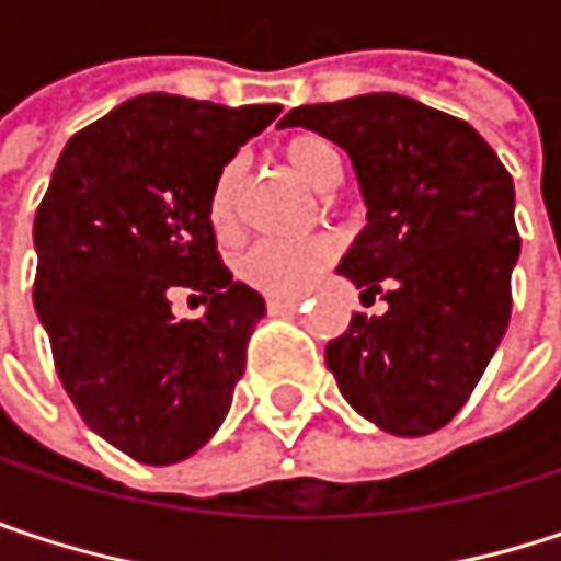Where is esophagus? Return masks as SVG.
<instances>
[{
  "label": "esophagus",
  "mask_w": 561,
  "mask_h": 561,
  "mask_svg": "<svg viewBox=\"0 0 561 561\" xmlns=\"http://www.w3.org/2000/svg\"><path fill=\"white\" fill-rule=\"evenodd\" d=\"M270 314H291L301 308V298H266Z\"/></svg>",
  "instance_id": "34e87169"
}]
</instances>
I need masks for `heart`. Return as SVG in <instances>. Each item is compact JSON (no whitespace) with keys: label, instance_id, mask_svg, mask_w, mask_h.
Returning a JSON list of instances; mask_svg holds the SVG:
<instances>
[{"label":"heart","instance_id":"b5f03b06","mask_svg":"<svg viewBox=\"0 0 561 561\" xmlns=\"http://www.w3.org/2000/svg\"><path fill=\"white\" fill-rule=\"evenodd\" d=\"M282 162L295 171L305 184L314 191H324L337 181L341 159L337 149L314 133H295L282 142ZM240 194H243V159L224 162L214 184H210V220L220 233H230L240 217ZM337 247L328 237H308V240H260L240 256V279L253 288L279 298L305 295L318 276L334 263Z\"/></svg>","mask_w":561,"mask_h":561}]
</instances>
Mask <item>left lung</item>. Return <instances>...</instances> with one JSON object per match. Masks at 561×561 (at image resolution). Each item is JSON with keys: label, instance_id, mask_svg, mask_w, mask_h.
<instances>
[{"label": "left lung", "instance_id": "left-lung-1", "mask_svg": "<svg viewBox=\"0 0 561 561\" xmlns=\"http://www.w3.org/2000/svg\"><path fill=\"white\" fill-rule=\"evenodd\" d=\"M279 126L337 142L367 201V227L337 273L360 298L383 295L387 311H357L328 341L337 390L392 435L448 425L510 324V171L474 126L399 93L295 106Z\"/></svg>", "mask_w": 561, "mask_h": 561}]
</instances>
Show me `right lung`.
Here are the masks:
<instances>
[{
  "label": "right lung",
  "instance_id": "1",
  "mask_svg": "<svg viewBox=\"0 0 561 561\" xmlns=\"http://www.w3.org/2000/svg\"><path fill=\"white\" fill-rule=\"evenodd\" d=\"M279 103L220 106L142 93L80 129L35 214V308L80 419L142 465L191 458L230 412L266 301L233 282L210 184ZM191 287L204 319L178 322Z\"/></svg>",
  "mask_w": 561,
  "mask_h": 561
}]
</instances>
